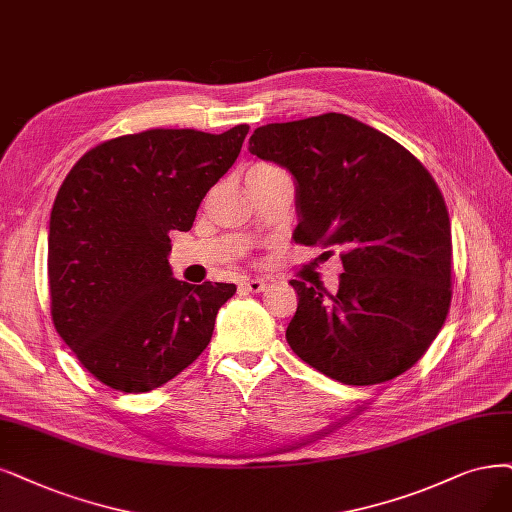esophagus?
Masks as SVG:
<instances>
[{
    "instance_id": "1",
    "label": "esophagus",
    "mask_w": 512,
    "mask_h": 512,
    "mask_svg": "<svg viewBox=\"0 0 512 512\" xmlns=\"http://www.w3.org/2000/svg\"><path fill=\"white\" fill-rule=\"evenodd\" d=\"M240 287H242L244 291H249V293H261L268 285H266V282H263L261 278H244V280L240 282Z\"/></svg>"
}]
</instances>
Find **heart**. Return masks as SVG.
<instances>
[{
  "instance_id": "heart-1",
  "label": "heart",
  "mask_w": 512,
  "mask_h": 512,
  "mask_svg": "<svg viewBox=\"0 0 512 512\" xmlns=\"http://www.w3.org/2000/svg\"><path fill=\"white\" fill-rule=\"evenodd\" d=\"M259 168H268V166H255V170H259Z\"/></svg>"
}]
</instances>
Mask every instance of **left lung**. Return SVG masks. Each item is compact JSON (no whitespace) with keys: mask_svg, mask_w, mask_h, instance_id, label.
<instances>
[{"mask_svg":"<svg viewBox=\"0 0 512 512\" xmlns=\"http://www.w3.org/2000/svg\"><path fill=\"white\" fill-rule=\"evenodd\" d=\"M253 156L295 181V242L342 246L337 291L291 280L287 342L331 380L371 386L420 361L451 304V223L428 170L344 113L259 126Z\"/></svg>","mask_w":512,"mask_h":512,"instance_id":"left-lung-1","label":"left lung"}]
</instances>
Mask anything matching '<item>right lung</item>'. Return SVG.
<instances>
[{
	"mask_svg": "<svg viewBox=\"0 0 512 512\" xmlns=\"http://www.w3.org/2000/svg\"><path fill=\"white\" fill-rule=\"evenodd\" d=\"M249 126L221 135L154 128L105 141L75 162L48 230L54 327L109 388L149 392L192 365L211 342L236 285L177 280L170 230L230 168Z\"/></svg>",
	"mask_w": 512,
	"mask_h": 512,
	"instance_id": "1",
	"label": "right lung"
}]
</instances>
